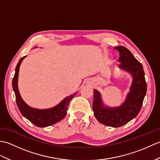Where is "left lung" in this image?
Here are the masks:
<instances>
[{
  "mask_svg": "<svg viewBox=\"0 0 160 160\" xmlns=\"http://www.w3.org/2000/svg\"><path fill=\"white\" fill-rule=\"evenodd\" d=\"M120 53L118 67L130 73L132 78L130 91L120 106L111 107L103 102L100 93L93 90V111L101 124L114 128L126 124L138 115L147 93V82L142 64L128 49L123 46L115 47Z\"/></svg>",
  "mask_w": 160,
  "mask_h": 160,
  "instance_id": "obj_1",
  "label": "left lung"
}]
</instances>
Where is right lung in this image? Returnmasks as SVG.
I'll return each mask as SVG.
<instances>
[{"instance_id": "obj_1", "label": "right lung", "mask_w": 160, "mask_h": 160, "mask_svg": "<svg viewBox=\"0 0 160 160\" xmlns=\"http://www.w3.org/2000/svg\"><path fill=\"white\" fill-rule=\"evenodd\" d=\"M36 47H34V48H36ZM26 57L27 56L21 58L18 63L17 64L15 69V75L12 80V87L15 93L17 106L23 116L31 122L32 124L36 125V127H47L49 126H52L62 120L65 117L68 110V106H69L71 100L78 93V91L73 94L70 95L69 96L66 97L58 104L52 108H46V109H38V108L29 106L22 100L18 87L20 66L23 59Z\"/></svg>"}]
</instances>
